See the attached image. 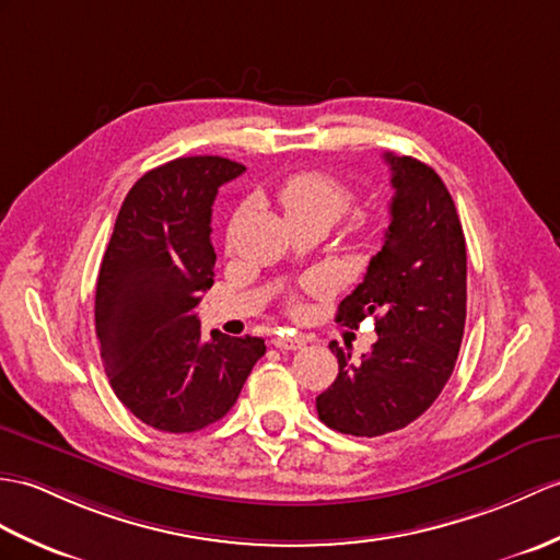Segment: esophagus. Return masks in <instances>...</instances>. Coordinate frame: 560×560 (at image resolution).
Here are the masks:
<instances>
[{"mask_svg":"<svg viewBox=\"0 0 560 560\" xmlns=\"http://www.w3.org/2000/svg\"><path fill=\"white\" fill-rule=\"evenodd\" d=\"M271 343H275L279 350H301V348H305V341L301 339V336L279 334V336H275V339H271Z\"/></svg>","mask_w":560,"mask_h":560,"instance_id":"34e87169","label":"esophagus"}]
</instances>
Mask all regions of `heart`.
<instances>
[{"mask_svg": "<svg viewBox=\"0 0 560 560\" xmlns=\"http://www.w3.org/2000/svg\"><path fill=\"white\" fill-rule=\"evenodd\" d=\"M277 202L285 219H322L331 226L336 219L353 205V192L339 178L324 172H301L283 180L277 190ZM360 229L368 226L365 219L358 221Z\"/></svg>", "mask_w": 560, "mask_h": 560, "instance_id": "b5f03b06", "label": "heart"}]
</instances>
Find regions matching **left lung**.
<instances>
[{"instance_id":"left-lung-1","label":"left lung","mask_w":560,"mask_h":560,"mask_svg":"<svg viewBox=\"0 0 560 560\" xmlns=\"http://www.w3.org/2000/svg\"><path fill=\"white\" fill-rule=\"evenodd\" d=\"M392 224L368 275L336 322L372 317L380 339L360 362L331 341L339 376L317 396L319 420L341 434L382 436L408 427L451 380L465 329L467 253L456 205L432 166L384 152Z\"/></svg>"}]
</instances>
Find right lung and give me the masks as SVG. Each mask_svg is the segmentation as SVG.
I'll use <instances>...</instances> for the list:
<instances>
[{"mask_svg": "<svg viewBox=\"0 0 560 560\" xmlns=\"http://www.w3.org/2000/svg\"><path fill=\"white\" fill-rule=\"evenodd\" d=\"M245 172L226 158H178L136 180L116 217L95 291L100 355L116 398L140 422L186 434L224 418L255 362L257 336L212 331L198 305L214 283L212 205Z\"/></svg>", "mask_w": 560, "mask_h": 560, "instance_id": "right-lung-1", "label": "right lung"}]
</instances>
